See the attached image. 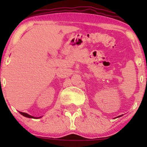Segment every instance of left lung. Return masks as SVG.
<instances>
[{
	"mask_svg": "<svg viewBox=\"0 0 147 147\" xmlns=\"http://www.w3.org/2000/svg\"><path fill=\"white\" fill-rule=\"evenodd\" d=\"M121 116H122V115H119V116H118V117H121Z\"/></svg>",
	"mask_w": 147,
	"mask_h": 147,
	"instance_id": "8db88e82",
	"label": "left lung"
}]
</instances>
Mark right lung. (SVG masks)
<instances>
[{
    "label": "right lung",
    "mask_w": 147,
    "mask_h": 147,
    "mask_svg": "<svg viewBox=\"0 0 147 147\" xmlns=\"http://www.w3.org/2000/svg\"><path fill=\"white\" fill-rule=\"evenodd\" d=\"M19 113H21L22 115H23L24 117H28V118H34V119H38V118H41V117H33V116L30 115L28 114V113H23V112H20Z\"/></svg>",
    "instance_id": "obj_1"
}]
</instances>
